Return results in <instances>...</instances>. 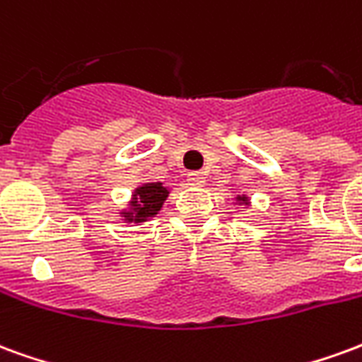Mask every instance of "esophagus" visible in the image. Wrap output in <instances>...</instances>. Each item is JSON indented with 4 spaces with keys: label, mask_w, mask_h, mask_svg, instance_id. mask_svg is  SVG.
I'll use <instances>...</instances> for the list:
<instances>
[{
    "label": "esophagus",
    "mask_w": 362,
    "mask_h": 362,
    "mask_svg": "<svg viewBox=\"0 0 362 362\" xmlns=\"http://www.w3.org/2000/svg\"><path fill=\"white\" fill-rule=\"evenodd\" d=\"M186 180H188L189 186H204V184H205V176L202 173H189Z\"/></svg>",
    "instance_id": "esophagus-1"
}]
</instances>
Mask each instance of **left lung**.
<instances>
[{
    "label": "left lung",
    "instance_id": "obj_1",
    "mask_svg": "<svg viewBox=\"0 0 362 362\" xmlns=\"http://www.w3.org/2000/svg\"><path fill=\"white\" fill-rule=\"evenodd\" d=\"M236 199H238V202H243V204H248V197L246 196H238Z\"/></svg>",
    "mask_w": 362,
    "mask_h": 362
}]
</instances>
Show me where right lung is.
I'll return each instance as SVG.
<instances>
[{
	"mask_svg": "<svg viewBox=\"0 0 362 362\" xmlns=\"http://www.w3.org/2000/svg\"><path fill=\"white\" fill-rule=\"evenodd\" d=\"M166 197H168V189L160 182L143 184L134 192L132 202H129V209L122 211V217L127 223H143V221L155 217L160 211Z\"/></svg>",
	"mask_w": 362,
	"mask_h": 362,
	"instance_id": "add662e5",
	"label": "right lung"
}]
</instances>
